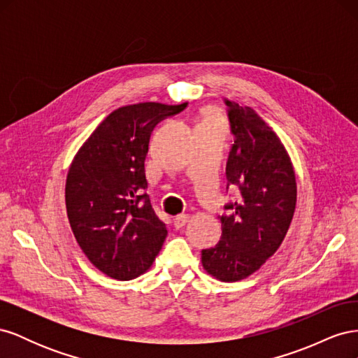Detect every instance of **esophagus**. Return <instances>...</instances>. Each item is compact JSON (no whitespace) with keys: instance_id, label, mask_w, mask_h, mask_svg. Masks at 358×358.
Wrapping results in <instances>:
<instances>
[{"instance_id":"1","label":"esophagus","mask_w":358,"mask_h":358,"mask_svg":"<svg viewBox=\"0 0 358 358\" xmlns=\"http://www.w3.org/2000/svg\"><path fill=\"white\" fill-rule=\"evenodd\" d=\"M188 221H189V215H187V213H180V215L175 216V220H173L176 229H180V227L185 225Z\"/></svg>"}]
</instances>
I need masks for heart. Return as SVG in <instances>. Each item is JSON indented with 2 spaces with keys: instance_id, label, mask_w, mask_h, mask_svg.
<instances>
[{
  "instance_id": "1",
  "label": "heart",
  "mask_w": 358,
  "mask_h": 358,
  "mask_svg": "<svg viewBox=\"0 0 358 358\" xmlns=\"http://www.w3.org/2000/svg\"><path fill=\"white\" fill-rule=\"evenodd\" d=\"M220 119V116H218V113H216V110L215 109H206L204 110V119L203 121H218Z\"/></svg>"
}]
</instances>
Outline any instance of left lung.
<instances>
[{"mask_svg":"<svg viewBox=\"0 0 358 358\" xmlns=\"http://www.w3.org/2000/svg\"><path fill=\"white\" fill-rule=\"evenodd\" d=\"M234 143L227 161V188L239 189L225 204L221 241L203 249L206 272L222 282L252 275L282 243L296 210L297 185L289 155L255 110L225 100Z\"/></svg>","mask_w":358,"mask_h":358,"instance_id":"left-lung-1","label":"left lung"}]
</instances>
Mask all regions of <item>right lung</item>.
<instances>
[{
	"instance_id": "right-lung-1",
	"label": "right lung",
	"mask_w": 358,
	"mask_h": 358,
	"mask_svg": "<svg viewBox=\"0 0 358 358\" xmlns=\"http://www.w3.org/2000/svg\"><path fill=\"white\" fill-rule=\"evenodd\" d=\"M185 107L152 101L119 107L71 162L66 206L73 234L90 262L113 279L145 273L166 241V224L145 192V158L155 125Z\"/></svg>"
}]
</instances>
